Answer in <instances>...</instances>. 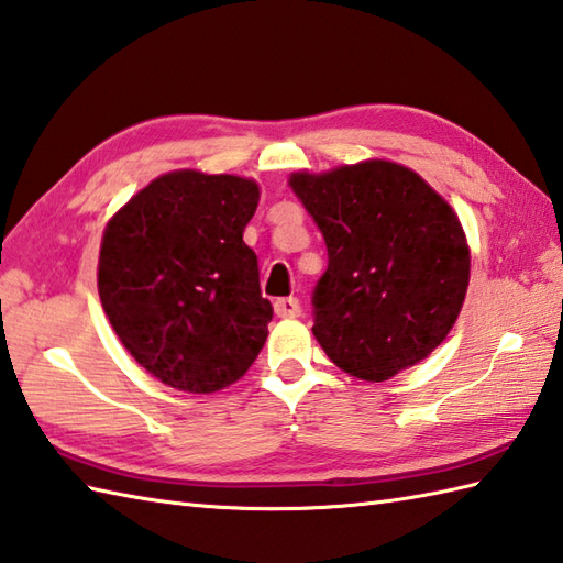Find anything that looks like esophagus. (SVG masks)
Returning <instances> with one entry per match:
<instances>
[{
    "label": "esophagus",
    "mask_w": 563,
    "mask_h": 563,
    "mask_svg": "<svg viewBox=\"0 0 563 563\" xmlns=\"http://www.w3.org/2000/svg\"><path fill=\"white\" fill-rule=\"evenodd\" d=\"M273 309L275 314L283 317V319H295L302 314V307H300V300L297 297H280V300L273 302Z\"/></svg>",
    "instance_id": "34e87169"
}]
</instances>
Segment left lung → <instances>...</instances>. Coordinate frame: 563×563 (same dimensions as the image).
<instances>
[{
	"mask_svg": "<svg viewBox=\"0 0 563 563\" xmlns=\"http://www.w3.org/2000/svg\"><path fill=\"white\" fill-rule=\"evenodd\" d=\"M290 186L324 234L314 336L343 373L385 382L445 341L470 285L457 214L401 164L367 159Z\"/></svg>",
	"mask_w": 563,
	"mask_h": 563,
	"instance_id": "obj_1",
	"label": "left lung"
}]
</instances>
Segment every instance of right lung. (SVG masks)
I'll use <instances>...</instances> for the list:
<instances>
[{
    "instance_id": "right-lung-1",
    "label": "right lung",
    "mask_w": 563,
    "mask_h": 563,
    "mask_svg": "<svg viewBox=\"0 0 563 563\" xmlns=\"http://www.w3.org/2000/svg\"><path fill=\"white\" fill-rule=\"evenodd\" d=\"M258 186L181 169L154 178L106 224L99 297L128 353L190 394L230 387L256 361L273 307L244 227Z\"/></svg>"
}]
</instances>
